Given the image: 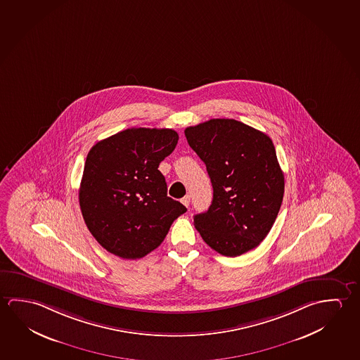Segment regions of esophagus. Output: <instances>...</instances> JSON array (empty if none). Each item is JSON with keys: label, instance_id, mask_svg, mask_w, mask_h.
<instances>
[{"label": "esophagus", "instance_id": "obj_1", "mask_svg": "<svg viewBox=\"0 0 360 360\" xmlns=\"http://www.w3.org/2000/svg\"><path fill=\"white\" fill-rule=\"evenodd\" d=\"M182 203L186 207H189V203H191V197L188 195H184L182 198Z\"/></svg>", "mask_w": 360, "mask_h": 360}]
</instances>
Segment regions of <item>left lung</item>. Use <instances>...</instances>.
Here are the masks:
<instances>
[{
    "label": "left lung",
    "instance_id": "left-lung-1",
    "mask_svg": "<svg viewBox=\"0 0 360 360\" xmlns=\"http://www.w3.org/2000/svg\"><path fill=\"white\" fill-rule=\"evenodd\" d=\"M184 134L212 183V205L193 218L203 241L230 257L257 248L271 230L285 189L270 136L235 119H211Z\"/></svg>",
    "mask_w": 360,
    "mask_h": 360
}]
</instances>
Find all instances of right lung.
Here are the masks:
<instances>
[{
	"instance_id": "obj_1",
	"label": "right lung",
	"mask_w": 360,
	"mask_h": 360,
	"mask_svg": "<svg viewBox=\"0 0 360 360\" xmlns=\"http://www.w3.org/2000/svg\"><path fill=\"white\" fill-rule=\"evenodd\" d=\"M177 143L176 130L130 128L89 150L79 203L89 231L110 254L144 257L187 211L167 195L165 176L158 169Z\"/></svg>"
}]
</instances>
